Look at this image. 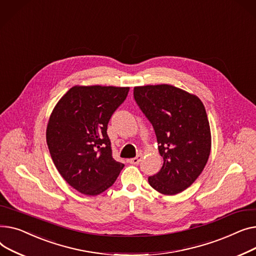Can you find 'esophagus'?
<instances>
[{
  "mask_svg": "<svg viewBox=\"0 0 256 256\" xmlns=\"http://www.w3.org/2000/svg\"><path fill=\"white\" fill-rule=\"evenodd\" d=\"M142 155H138L136 157H134V158H131V159H129L128 161H129V163H131V164H134V165H138V164H140V162L142 161Z\"/></svg>",
  "mask_w": 256,
  "mask_h": 256,
  "instance_id": "obj_1",
  "label": "esophagus"
}]
</instances>
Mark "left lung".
Here are the masks:
<instances>
[{
  "label": "left lung",
  "mask_w": 256,
  "mask_h": 256,
  "mask_svg": "<svg viewBox=\"0 0 256 256\" xmlns=\"http://www.w3.org/2000/svg\"><path fill=\"white\" fill-rule=\"evenodd\" d=\"M134 99L157 138L163 165L148 181L155 190L174 195L190 187L211 152V130L200 99L170 84L135 86Z\"/></svg>",
  "instance_id": "left-lung-1"
}]
</instances>
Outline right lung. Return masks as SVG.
I'll list each match as a JSON object with an SVG mask.
<instances>
[{
  "label": "right lung",
  "mask_w": 256,
  "mask_h": 256,
  "mask_svg": "<svg viewBox=\"0 0 256 256\" xmlns=\"http://www.w3.org/2000/svg\"><path fill=\"white\" fill-rule=\"evenodd\" d=\"M129 88L75 86L60 99L46 128V142L58 172L86 195L108 189L124 168L112 158L108 124Z\"/></svg>",
  "instance_id": "obj_1"
}]
</instances>
